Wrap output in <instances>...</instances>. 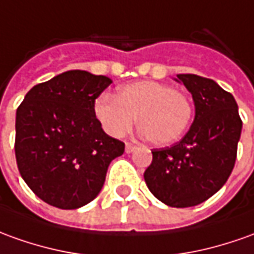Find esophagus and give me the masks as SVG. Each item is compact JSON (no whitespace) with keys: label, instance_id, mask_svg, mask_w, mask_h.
Returning a JSON list of instances; mask_svg holds the SVG:
<instances>
[{"label":"esophagus","instance_id":"obj_1","mask_svg":"<svg viewBox=\"0 0 254 254\" xmlns=\"http://www.w3.org/2000/svg\"><path fill=\"white\" fill-rule=\"evenodd\" d=\"M134 149H135V145L130 144V142H127V144H126V152H127V153H131Z\"/></svg>","mask_w":254,"mask_h":254}]
</instances>
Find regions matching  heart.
Listing matches in <instances>:
<instances>
[{"instance_id": "obj_1", "label": "heart", "mask_w": 254, "mask_h": 254, "mask_svg": "<svg viewBox=\"0 0 254 254\" xmlns=\"http://www.w3.org/2000/svg\"><path fill=\"white\" fill-rule=\"evenodd\" d=\"M94 115L112 137H123L138 127L148 141L169 145L183 135L193 116V104L184 91L157 81H135L117 90L115 97L101 95Z\"/></svg>"}]
</instances>
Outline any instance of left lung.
<instances>
[{
	"label": "left lung",
	"mask_w": 254,
	"mask_h": 254,
	"mask_svg": "<svg viewBox=\"0 0 254 254\" xmlns=\"http://www.w3.org/2000/svg\"><path fill=\"white\" fill-rule=\"evenodd\" d=\"M195 102V120L173 146L152 150L144 178L155 196L171 207H190L213 196L230 177L242 131L235 98L216 81L177 74Z\"/></svg>",
	"instance_id": "obj_1"
}]
</instances>
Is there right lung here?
<instances>
[{
  "label": "right lung",
  "mask_w": 254,
  "mask_h": 254,
  "mask_svg": "<svg viewBox=\"0 0 254 254\" xmlns=\"http://www.w3.org/2000/svg\"><path fill=\"white\" fill-rule=\"evenodd\" d=\"M109 77L69 70L34 85L16 110L15 156L24 183L45 203L70 210L90 203L104 187L124 142L109 137L94 102Z\"/></svg>",
  "instance_id": "add662e5"
}]
</instances>
